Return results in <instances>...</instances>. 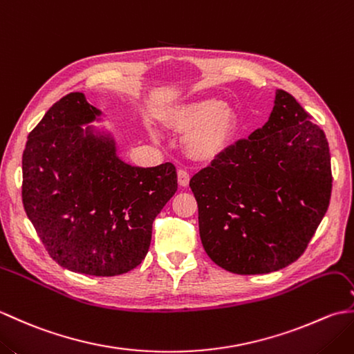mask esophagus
Masks as SVG:
<instances>
[{
  "mask_svg": "<svg viewBox=\"0 0 354 354\" xmlns=\"http://www.w3.org/2000/svg\"><path fill=\"white\" fill-rule=\"evenodd\" d=\"M190 183V175L189 171L184 170V169H179L178 170V184L181 187H187Z\"/></svg>",
  "mask_w": 354,
  "mask_h": 354,
  "instance_id": "34e87169",
  "label": "esophagus"
}]
</instances>
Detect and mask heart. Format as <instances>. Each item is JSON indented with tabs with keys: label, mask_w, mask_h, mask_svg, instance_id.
I'll list each match as a JSON object with an SVG mask.
<instances>
[{
	"label": "heart",
	"mask_w": 354,
	"mask_h": 354,
	"mask_svg": "<svg viewBox=\"0 0 354 354\" xmlns=\"http://www.w3.org/2000/svg\"><path fill=\"white\" fill-rule=\"evenodd\" d=\"M170 126L185 135L184 147L196 161H213L234 142L239 127V112L216 97L185 103L169 115Z\"/></svg>",
	"instance_id": "b5f03b06"
}]
</instances>
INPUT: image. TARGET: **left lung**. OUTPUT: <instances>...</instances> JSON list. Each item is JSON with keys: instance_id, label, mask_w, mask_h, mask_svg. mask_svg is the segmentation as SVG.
<instances>
[{"instance_id": "8db88e82", "label": "left lung", "mask_w": 354, "mask_h": 354, "mask_svg": "<svg viewBox=\"0 0 354 354\" xmlns=\"http://www.w3.org/2000/svg\"><path fill=\"white\" fill-rule=\"evenodd\" d=\"M274 103L265 126L190 179L204 250L232 274L289 266L306 251L330 204L324 131L283 89Z\"/></svg>"}]
</instances>
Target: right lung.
I'll return each mask as SVG.
<instances>
[{"label":"right lung","instance_id":"right-lung-1","mask_svg":"<svg viewBox=\"0 0 354 354\" xmlns=\"http://www.w3.org/2000/svg\"><path fill=\"white\" fill-rule=\"evenodd\" d=\"M82 93L56 102L22 153V204L45 250L73 272L114 277L145 260L152 223L178 190L171 162L132 167Z\"/></svg>","mask_w":354,"mask_h":354}]
</instances>
